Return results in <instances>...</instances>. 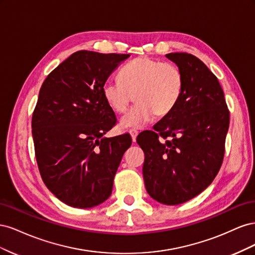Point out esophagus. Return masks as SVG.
I'll use <instances>...</instances> for the list:
<instances>
[{
	"mask_svg": "<svg viewBox=\"0 0 255 255\" xmlns=\"http://www.w3.org/2000/svg\"><path fill=\"white\" fill-rule=\"evenodd\" d=\"M129 134H130V137H132L133 142H135V141H136V137H137V135H138V132H137L136 129H130V130H129Z\"/></svg>",
	"mask_w": 255,
	"mask_h": 255,
	"instance_id": "1",
	"label": "esophagus"
}]
</instances>
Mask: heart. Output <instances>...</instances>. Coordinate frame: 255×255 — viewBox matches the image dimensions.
<instances>
[{
  "label": "heart",
  "instance_id": "1",
  "mask_svg": "<svg viewBox=\"0 0 255 255\" xmlns=\"http://www.w3.org/2000/svg\"><path fill=\"white\" fill-rule=\"evenodd\" d=\"M120 80H107L102 88L111 109L125 113L129 103L136 104L123 116L122 128H139L154 116L164 117L179 103L183 94L184 78L175 65L150 57H138L120 71Z\"/></svg>",
  "mask_w": 255,
  "mask_h": 255
}]
</instances>
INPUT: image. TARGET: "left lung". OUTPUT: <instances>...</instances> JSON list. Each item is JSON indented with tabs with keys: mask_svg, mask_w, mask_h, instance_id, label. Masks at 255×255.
I'll list each match as a JSON object with an SVG mask.
<instances>
[{
	"mask_svg": "<svg viewBox=\"0 0 255 255\" xmlns=\"http://www.w3.org/2000/svg\"><path fill=\"white\" fill-rule=\"evenodd\" d=\"M184 78L175 109L137 137L144 152L142 167L150 197L166 205L195 198L217 175L225 155L230 113L225 94L203 61L188 53H169ZM169 136L170 141L161 142Z\"/></svg>",
	"mask_w": 255,
	"mask_h": 255,
	"instance_id": "1",
	"label": "left lung"
}]
</instances>
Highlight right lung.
<instances>
[{
  "label": "right lung",
  "instance_id": "obj_1",
  "mask_svg": "<svg viewBox=\"0 0 255 255\" xmlns=\"http://www.w3.org/2000/svg\"><path fill=\"white\" fill-rule=\"evenodd\" d=\"M129 54L78 51L47 76L33 113L35 155L45 186L61 202L89 208L110 198L132 138L103 137L116 115L102 88Z\"/></svg>",
  "mask_w": 255,
  "mask_h": 255
}]
</instances>
